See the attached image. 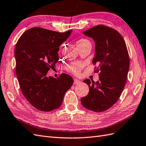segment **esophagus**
<instances>
[{"instance_id":"34e87169","label":"esophagus","mask_w":146,"mask_h":146,"mask_svg":"<svg viewBox=\"0 0 146 146\" xmlns=\"http://www.w3.org/2000/svg\"><path fill=\"white\" fill-rule=\"evenodd\" d=\"M74 84L75 85H78V84H80V83H81V82H80V80H78L76 79V78H75V79L74 80Z\"/></svg>"}]
</instances>
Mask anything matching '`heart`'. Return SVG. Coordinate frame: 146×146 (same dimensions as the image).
<instances>
[{"label": "heart", "instance_id": "1", "mask_svg": "<svg viewBox=\"0 0 146 146\" xmlns=\"http://www.w3.org/2000/svg\"><path fill=\"white\" fill-rule=\"evenodd\" d=\"M89 42L87 40H81L78 42V45H83L86 44V43ZM82 64L80 63V62H74L72 64L69 65L68 66V69L71 72H72L74 74H78L80 71V70L82 68Z\"/></svg>", "mask_w": 146, "mask_h": 146}]
</instances>
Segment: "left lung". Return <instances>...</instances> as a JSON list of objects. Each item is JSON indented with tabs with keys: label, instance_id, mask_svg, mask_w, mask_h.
I'll return each instance as SVG.
<instances>
[{
	"label": "left lung",
	"instance_id": "obj_1",
	"mask_svg": "<svg viewBox=\"0 0 146 146\" xmlns=\"http://www.w3.org/2000/svg\"><path fill=\"white\" fill-rule=\"evenodd\" d=\"M86 36L94 42V57L93 64L100 71L96 82L85 79L88 85L87 96L81 98L86 109L94 112L108 110L119 100L123 92L129 68V58L123 38L119 33L103 25L93 27L84 32Z\"/></svg>",
	"mask_w": 146,
	"mask_h": 146
}]
</instances>
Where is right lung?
I'll use <instances>...</instances> for the list:
<instances>
[{
  "label": "right lung",
  "instance_id": "right-lung-1",
  "mask_svg": "<svg viewBox=\"0 0 146 146\" xmlns=\"http://www.w3.org/2000/svg\"><path fill=\"white\" fill-rule=\"evenodd\" d=\"M72 31L60 33L33 27L23 33L16 45V74L20 88L27 101L39 111L49 112L60 108L73 84L68 74L57 78L47 76L59 60L60 46Z\"/></svg>",
  "mask_w": 146,
  "mask_h": 146
}]
</instances>
